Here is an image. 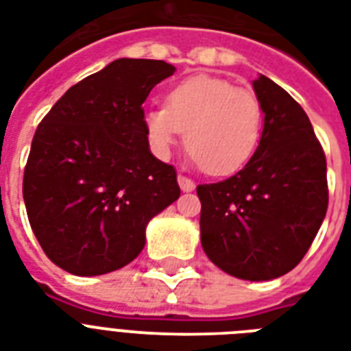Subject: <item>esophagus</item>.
<instances>
[{
    "label": "esophagus",
    "instance_id": "obj_1",
    "mask_svg": "<svg viewBox=\"0 0 351 351\" xmlns=\"http://www.w3.org/2000/svg\"><path fill=\"white\" fill-rule=\"evenodd\" d=\"M178 186H180L182 191H193L195 189V182L186 175H178Z\"/></svg>",
    "mask_w": 351,
    "mask_h": 351
}]
</instances>
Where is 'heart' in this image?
Wrapping results in <instances>:
<instances>
[{
	"instance_id": "1",
	"label": "heart",
	"mask_w": 351,
	"mask_h": 351,
	"mask_svg": "<svg viewBox=\"0 0 351 351\" xmlns=\"http://www.w3.org/2000/svg\"><path fill=\"white\" fill-rule=\"evenodd\" d=\"M149 145L167 158L186 132V147L209 175L237 173L256 151L262 107L247 89L215 76H189L171 85L164 107L145 112Z\"/></svg>"
}]
</instances>
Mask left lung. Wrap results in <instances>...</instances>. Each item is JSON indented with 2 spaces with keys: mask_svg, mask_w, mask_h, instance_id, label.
<instances>
[{
  "mask_svg": "<svg viewBox=\"0 0 351 351\" xmlns=\"http://www.w3.org/2000/svg\"><path fill=\"white\" fill-rule=\"evenodd\" d=\"M264 112L261 142L244 169L197 187L200 240L237 278L269 280L310 250L328 209L326 156L304 109L266 76L253 80Z\"/></svg>",
  "mask_w": 351,
  "mask_h": 351,
  "instance_id": "left-lung-1",
  "label": "left lung"
}]
</instances>
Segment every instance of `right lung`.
I'll use <instances>...</instances> for the list:
<instances>
[{"label":"right lung","mask_w":351,"mask_h":351,"mask_svg":"<svg viewBox=\"0 0 351 351\" xmlns=\"http://www.w3.org/2000/svg\"><path fill=\"white\" fill-rule=\"evenodd\" d=\"M173 73L162 60L120 58L73 85L36 129L25 208L65 271L104 275L134 261L149 220L180 197L175 167L149 151L142 107Z\"/></svg>","instance_id":"1"}]
</instances>
